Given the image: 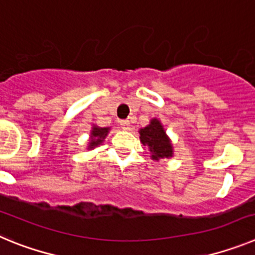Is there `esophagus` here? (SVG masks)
Returning <instances> with one entry per match:
<instances>
[{"label":"esophagus","mask_w":255,"mask_h":255,"mask_svg":"<svg viewBox=\"0 0 255 255\" xmlns=\"http://www.w3.org/2000/svg\"><path fill=\"white\" fill-rule=\"evenodd\" d=\"M120 124H121V126H123L124 130H130V129H131V125H130V121L129 120H123Z\"/></svg>","instance_id":"1"}]
</instances>
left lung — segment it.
Wrapping results in <instances>:
<instances>
[{
	"label": "left lung",
	"mask_w": 255,
	"mask_h": 255,
	"mask_svg": "<svg viewBox=\"0 0 255 255\" xmlns=\"http://www.w3.org/2000/svg\"><path fill=\"white\" fill-rule=\"evenodd\" d=\"M140 141L143 145H147L152 153V159L158 161L161 158H170L173 155L172 144L170 138L166 135L161 121L152 119L149 125L139 130Z\"/></svg>",
	"instance_id": "1"
}]
</instances>
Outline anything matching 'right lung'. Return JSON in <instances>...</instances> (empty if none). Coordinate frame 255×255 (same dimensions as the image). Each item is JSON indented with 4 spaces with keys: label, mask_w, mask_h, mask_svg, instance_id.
<instances>
[{
    "label": "right lung",
    "mask_w": 255,
    "mask_h": 255,
    "mask_svg": "<svg viewBox=\"0 0 255 255\" xmlns=\"http://www.w3.org/2000/svg\"><path fill=\"white\" fill-rule=\"evenodd\" d=\"M110 128H100V126H93L91 131V140H89V145L88 149H94L96 147L101 145L107 136Z\"/></svg>",
    "instance_id": "right-lung-1"
}]
</instances>
